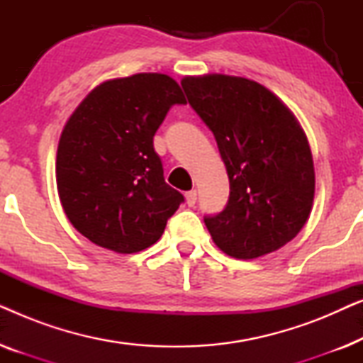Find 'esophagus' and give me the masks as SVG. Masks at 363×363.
Here are the masks:
<instances>
[{"label": "esophagus", "mask_w": 363, "mask_h": 363, "mask_svg": "<svg viewBox=\"0 0 363 363\" xmlns=\"http://www.w3.org/2000/svg\"><path fill=\"white\" fill-rule=\"evenodd\" d=\"M196 190H190V191H186L185 193V198H186V205L188 206H195V203H196Z\"/></svg>", "instance_id": "obj_1"}]
</instances>
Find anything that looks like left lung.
Masks as SVG:
<instances>
[{
	"label": "left lung",
	"mask_w": 363,
	"mask_h": 363,
	"mask_svg": "<svg viewBox=\"0 0 363 363\" xmlns=\"http://www.w3.org/2000/svg\"><path fill=\"white\" fill-rule=\"evenodd\" d=\"M210 127L230 178V200L205 225L228 256L256 259L294 240L314 205L307 137L291 108L259 82L226 74L182 79Z\"/></svg>",
	"instance_id": "obj_1"
}]
</instances>
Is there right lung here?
Returning <instances> with one entry per match:
<instances>
[{
    "label": "right lung",
    "instance_id": "1",
    "mask_svg": "<svg viewBox=\"0 0 363 363\" xmlns=\"http://www.w3.org/2000/svg\"><path fill=\"white\" fill-rule=\"evenodd\" d=\"M173 104H186L175 79L140 72L99 84L67 118L56 157L59 200L94 245L118 255L147 250L183 201L153 150Z\"/></svg>",
    "mask_w": 363,
    "mask_h": 363
}]
</instances>
